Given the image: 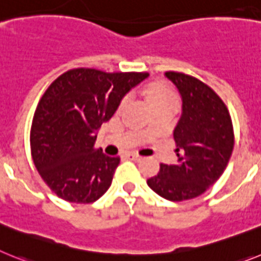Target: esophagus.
<instances>
[{"label": "esophagus", "instance_id": "esophagus-1", "mask_svg": "<svg viewBox=\"0 0 261 261\" xmlns=\"http://www.w3.org/2000/svg\"><path fill=\"white\" fill-rule=\"evenodd\" d=\"M127 158L128 159H131V160H135V162H140V160H142V156L140 155H138V153H135V152H128L127 153Z\"/></svg>", "mask_w": 261, "mask_h": 261}]
</instances>
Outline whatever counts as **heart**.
Returning a JSON list of instances; mask_svg holds the SVG:
<instances>
[{"mask_svg": "<svg viewBox=\"0 0 261 261\" xmlns=\"http://www.w3.org/2000/svg\"><path fill=\"white\" fill-rule=\"evenodd\" d=\"M147 98H148L151 106L165 105V103H174L177 105V96L169 87L164 84H153L151 87L147 88L146 90ZM126 103V98L121 102V108Z\"/></svg>", "mask_w": 261, "mask_h": 261, "instance_id": "heart-1", "label": "heart"}]
</instances>
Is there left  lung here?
<instances>
[{
    "label": "left lung",
    "mask_w": 261,
    "mask_h": 261,
    "mask_svg": "<svg viewBox=\"0 0 261 261\" xmlns=\"http://www.w3.org/2000/svg\"><path fill=\"white\" fill-rule=\"evenodd\" d=\"M165 76L182 98V114L173 130L177 160L160 164L147 184L163 198L180 202L205 193L225 172L234 149V127L227 106L207 84L182 72Z\"/></svg>",
    "instance_id": "left-lung-1"
}]
</instances>
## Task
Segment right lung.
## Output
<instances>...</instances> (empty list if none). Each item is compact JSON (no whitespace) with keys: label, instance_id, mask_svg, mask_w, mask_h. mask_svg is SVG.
<instances>
[{"label":"right lung","instance_id":"obj_1","mask_svg":"<svg viewBox=\"0 0 261 261\" xmlns=\"http://www.w3.org/2000/svg\"><path fill=\"white\" fill-rule=\"evenodd\" d=\"M147 72L73 68L51 83L34 113L33 162L40 177L68 202L90 203L105 193L121 162L94 148L96 131Z\"/></svg>","mask_w":261,"mask_h":261}]
</instances>
